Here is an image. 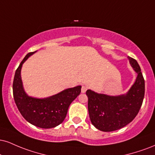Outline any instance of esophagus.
I'll use <instances>...</instances> for the list:
<instances>
[{"label":"esophagus","mask_w":155,"mask_h":155,"mask_svg":"<svg viewBox=\"0 0 155 155\" xmlns=\"http://www.w3.org/2000/svg\"><path fill=\"white\" fill-rule=\"evenodd\" d=\"M87 87H86V86H82V87H81V92L82 93H85L86 91L87 90Z\"/></svg>","instance_id":"esophagus-1"}]
</instances>
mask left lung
<instances>
[{
  "instance_id": "1",
  "label": "left lung",
  "mask_w": 155,
  "mask_h": 155,
  "mask_svg": "<svg viewBox=\"0 0 155 155\" xmlns=\"http://www.w3.org/2000/svg\"><path fill=\"white\" fill-rule=\"evenodd\" d=\"M132 68L137 74L136 81L126 94L110 96L88 89L89 118L94 127L109 132L124 127L135 118L142 105L145 84L139 63L128 56Z\"/></svg>"
}]
</instances>
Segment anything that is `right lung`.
<instances>
[{"mask_svg":"<svg viewBox=\"0 0 155 155\" xmlns=\"http://www.w3.org/2000/svg\"><path fill=\"white\" fill-rule=\"evenodd\" d=\"M35 52L28 53L15 72L13 82L14 101L22 116L31 124L42 128H55L64 120L68 107L79 95L81 87L66 89L47 98L39 99L27 95L22 84L21 70L23 63Z\"/></svg>","mask_w":155,"mask_h":155,"instance_id":"add662e5","label":"right lung"}]
</instances>
